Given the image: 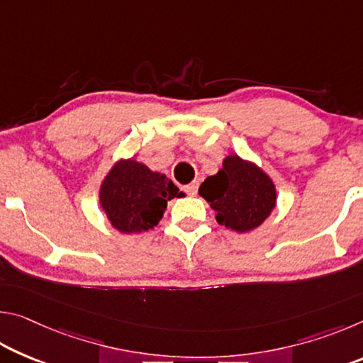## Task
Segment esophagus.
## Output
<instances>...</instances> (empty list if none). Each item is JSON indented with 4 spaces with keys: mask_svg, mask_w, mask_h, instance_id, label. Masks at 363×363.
Segmentation results:
<instances>
[{
    "mask_svg": "<svg viewBox=\"0 0 363 363\" xmlns=\"http://www.w3.org/2000/svg\"><path fill=\"white\" fill-rule=\"evenodd\" d=\"M184 192L189 195H196V192H199V181H194L192 184H189V186L184 187Z\"/></svg>",
    "mask_w": 363,
    "mask_h": 363,
    "instance_id": "1",
    "label": "esophagus"
}]
</instances>
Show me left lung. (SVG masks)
<instances>
[{"instance_id": "obj_1", "label": "left lung", "mask_w": 363, "mask_h": 363, "mask_svg": "<svg viewBox=\"0 0 363 363\" xmlns=\"http://www.w3.org/2000/svg\"><path fill=\"white\" fill-rule=\"evenodd\" d=\"M199 194L216 213L218 224L235 232L261 225L277 199L269 176L237 155L227 157L218 174L201 184Z\"/></svg>"}]
</instances>
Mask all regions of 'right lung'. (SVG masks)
<instances>
[{
  "label": "right lung",
  "instance_id": "add662e5",
  "mask_svg": "<svg viewBox=\"0 0 363 363\" xmlns=\"http://www.w3.org/2000/svg\"><path fill=\"white\" fill-rule=\"evenodd\" d=\"M181 195L164 174L126 160L116 163L102 182L101 205L116 230L145 232L163 218L168 200Z\"/></svg>",
  "mask_w": 363,
  "mask_h": 363
}]
</instances>
